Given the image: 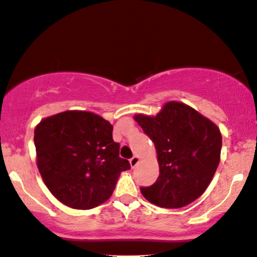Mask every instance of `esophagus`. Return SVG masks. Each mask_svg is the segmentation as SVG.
Returning a JSON list of instances; mask_svg holds the SVG:
<instances>
[{"mask_svg":"<svg viewBox=\"0 0 257 257\" xmlns=\"http://www.w3.org/2000/svg\"><path fill=\"white\" fill-rule=\"evenodd\" d=\"M138 162H139V157L134 156L131 160H130V166H131V168H135L138 164Z\"/></svg>","mask_w":257,"mask_h":257,"instance_id":"obj_1","label":"esophagus"}]
</instances>
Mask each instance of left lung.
Returning <instances> with one entry per match:
<instances>
[{"mask_svg": "<svg viewBox=\"0 0 257 257\" xmlns=\"http://www.w3.org/2000/svg\"><path fill=\"white\" fill-rule=\"evenodd\" d=\"M134 119L156 148L160 176L142 194L164 208L189 205L206 191L220 161L221 134L213 121L179 101L164 103L156 115Z\"/></svg>", "mask_w": 257, "mask_h": 257, "instance_id": "1", "label": "left lung"}]
</instances>
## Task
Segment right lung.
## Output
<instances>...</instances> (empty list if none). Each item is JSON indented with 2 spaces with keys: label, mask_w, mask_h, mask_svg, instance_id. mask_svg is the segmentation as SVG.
Returning <instances> with one entry per match:
<instances>
[{
  "label": "right lung",
  "mask_w": 257,
  "mask_h": 257,
  "mask_svg": "<svg viewBox=\"0 0 257 257\" xmlns=\"http://www.w3.org/2000/svg\"><path fill=\"white\" fill-rule=\"evenodd\" d=\"M112 132V123L85 110H65L36 126L38 169L62 204L90 210L113 194L120 173L131 167L119 157Z\"/></svg>",
  "instance_id": "right-lung-1"
}]
</instances>
